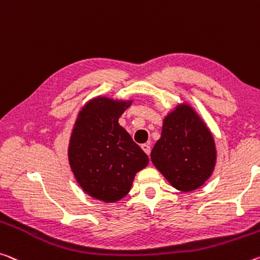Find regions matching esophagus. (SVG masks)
I'll return each instance as SVG.
<instances>
[{
    "label": "esophagus",
    "instance_id": "esophagus-1",
    "mask_svg": "<svg viewBox=\"0 0 260 260\" xmlns=\"http://www.w3.org/2000/svg\"><path fill=\"white\" fill-rule=\"evenodd\" d=\"M141 148H142V150L145 151L148 156L150 155V150H151V149H150V146H149V145H147V143H145V145L141 146Z\"/></svg>",
    "mask_w": 260,
    "mask_h": 260
}]
</instances>
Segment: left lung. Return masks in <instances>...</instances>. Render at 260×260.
<instances>
[{"instance_id": "8db88e82", "label": "left lung", "mask_w": 260, "mask_h": 260, "mask_svg": "<svg viewBox=\"0 0 260 260\" xmlns=\"http://www.w3.org/2000/svg\"><path fill=\"white\" fill-rule=\"evenodd\" d=\"M150 158L172 186L189 192L211 177L216 162L215 142L194 110L179 105L164 118L162 135Z\"/></svg>"}]
</instances>
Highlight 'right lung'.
<instances>
[{"label":"right lung","instance_id":"1","mask_svg":"<svg viewBox=\"0 0 260 260\" xmlns=\"http://www.w3.org/2000/svg\"><path fill=\"white\" fill-rule=\"evenodd\" d=\"M132 101L97 97L80 111L74 126L68 157L83 191L104 203H115L129 192L134 176L149 158L119 125Z\"/></svg>","mask_w":260,"mask_h":260}]
</instances>
